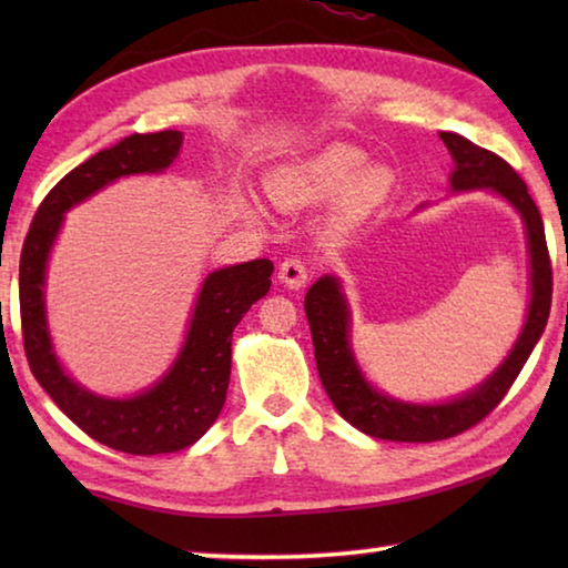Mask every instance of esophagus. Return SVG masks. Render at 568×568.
<instances>
[{
  "label": "esophagus",
  "mask_w": 568,
  "mask_h": 568,
  "mask_svg": "<svg viewBox=\"0 0 568 568\" xmlns=\"http://www.w3.org/2000/svg\"><path fill=\"white\" fill-rule=\"evenodd\" d=\"M277 277H281L287 287H303L307 283V277H311V271H307V265L301 257H285L281 267H277Z\"/></svg>",
  "instance_id": "obj_1"
}]
</instances>
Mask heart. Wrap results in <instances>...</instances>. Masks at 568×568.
<instances>
[{"mask_svg": "<svg viewBox=\"0 0 568 568\" xmlns=\"http://www.w3.org/2000/svg\"><path fill=\"white\" fill-rule=\"evenodd\" d=\"M363 162L365 155L358 148L333 142V145H325L277 172L271 182L273 197L281 205L297 207L331 197L348 184L343 192V203L351 213H361V210L376 205L383 192L388 190V172L381 168L358 172Z\"/></svg>", "mask_w": 568, "mask_h": 568, "instance_id": "heart-1", "label": "heart"}]
</instances>
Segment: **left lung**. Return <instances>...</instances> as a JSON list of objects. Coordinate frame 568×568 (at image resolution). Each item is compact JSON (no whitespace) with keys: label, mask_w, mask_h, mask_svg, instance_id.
Here are the masks:
<instances>
[{"label":"left lung","mask_w":568,"mask_h":568,"mask_svg":"<svg viewBox=\"0 0 568 568\" xmlns=\"http://www.w3.org/2000/svg\"><path fill=\"white\" fill-rule=\"evenodd\" d=\"M440 140L446 142L450 158L456 162L450 187H491L521 213L526 223L528 253H531V305H528L524 331L501 368L484 386L466 393L464 398L440 403V406H413V403L393 400L371 388L353 361L348 345V307H345L338 281L325 275L315 281L305 295L315 365H318L323 388L331 396L333 406L363 434L383 440H400V444H430V440L454 438L484 420L514 386L534 345L541 338L551 311V257L546 247L541 213L528 195L526 182L504 158L474 145L456 132H440Z\"/></svg>","instance_id":"obj_1"}]
</instances>
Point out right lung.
Wrapping results in <instances>:
<instances>
[{
  "mask_svg": "<svg viewBox=\"0 0 568 568\" xmlns=\"http://www.w3.org/2000/svg\"><path fill=\"white\" fill-rule=\"evenodd\" d=\"M180 145L178 130L130 134L67 172L37 207L19 257V318L34 378L74 426L132 456L175 454L213 426L227 396L233 331L250 305L271 291L273 263L263 257L207 275L180 358L155 388L124 400L94 396L64 376L44 323V265L67 210L122 175L165 170Z\"/></svg>",
  "mask_w": 568,
  "mask_h": 568,
  "instance_id": "1",
  "label": "right lung"
}]
</instances>
